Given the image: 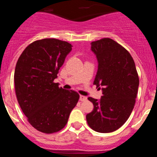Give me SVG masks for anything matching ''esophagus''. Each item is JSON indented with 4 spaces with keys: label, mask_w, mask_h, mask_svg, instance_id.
<instances>
[{
    "label": "esophagus",
    "mask_w": 157,
    "mask_h": 157,
    "mask_svg": "<svg viewBox=\"0 0 157 157\" xmlns=\"http://www.w3.org/2000/svg\"><path fill=\"white\" fill-rule=\"evenodd\" d=\"M79 100L81 101H86L87 100V98L86 97H85V96H82L81 95L80 96V98H79Z\"/></svg>",
    "instance_id": "34e87169"
}]
</instances>
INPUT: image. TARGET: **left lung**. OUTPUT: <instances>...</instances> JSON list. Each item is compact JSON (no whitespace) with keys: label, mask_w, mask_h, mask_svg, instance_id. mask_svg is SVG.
Returning <instances> with one entry per match:
<instances>
[{"label":"left lung","mask_w":157,"mask_h":157,"mask_svg":"<svg viewBox=\"0 0 157 157\" xmlns=\"http://www.w3.org/2000/svg\"><path fill=\"white\" fill-rule=\"evenodd\" d=\"M98 69L94 84L102 90L100 100L88 98L94 109L86 115L90 128L110 133L121 127L134 109L139 86L135 63L130 52L111 38L91 43Z\"/></svg>","instance_id":"8db88e82"}]
</instances>
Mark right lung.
<instances>
[{
    "instance_id": "right-lung-1",
    "label": "right lung",
    "mask_w": 157,
    "mask_h": 157,
    "mask_svg": "<svg viewBox=\"0 0 157 157\" xmlns=\"http://www.w3.org/2000/svg\"><path fill=\"white\" fill-rule=\"evenodd\" d=\"M72 45L55 38L32 42L16 63L14 82L19 105L33 127L45 134L59 131L67 123L79 95L54 82Z\"/></svg>"
}]
</instances>
